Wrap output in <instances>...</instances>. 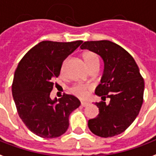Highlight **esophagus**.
Listing matches in <instances>:
<instances>
[{
  "mask_svg": "<svg viewBox=\"0 0 156 156\" xmlns=\"http://www.w3.org/2000/svg\"><path fill=\"white\" fill-rule=\"evenodd\" d=\"M89 105L88 102H86V101H81V105H82V106H83V107H86V106H87V105Z\"/></svg>",
  "mask_w": 156,
  "mask_h": 156,
  "instance_id": "obj_1",
  "label": "esophagus"
}]
</instances>
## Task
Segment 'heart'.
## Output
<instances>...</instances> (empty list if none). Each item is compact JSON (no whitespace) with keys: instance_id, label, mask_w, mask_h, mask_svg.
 <instances>
[{"instance_id":"1","label":"heart","mask_w":156,"mask_h":156,"mask_svg":"<svg viewBox=\"0 0 156 156\" xmlns=\"http://www.w3.org/2000/svg\"><path fill=\"white\" fill-rule=\"evenodd\" d=\"M83 58L84 59V62L86 65L87 68L90 69L91 68L95 67V66H99L100 65V59L99 57L96 53L92 51H87L83 55ZM64 65L63 64L61 66V73L63 72V69H64ZM90 90V87L87 85H84V84H74L70 87V91L75 95L77 97L83 98L87 96V91Z\"/></svg>"}]
</instances>
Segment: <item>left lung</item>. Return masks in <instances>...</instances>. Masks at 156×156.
<instances>
[{"label":"left lung","instance_id":"1","mask_svg":"<svg viewBox=\"0 0 156 156\" xmlns=\"http://www.w3.org/2000/svg\"><path fill=\"white\" fill-rule=\"evenodd\" d=\"M80 48L100 55L105 63L95 91L103 101L95 103L99 115L89 119V129L101 137L122 133L135 120L143 103L144 79L138 66L126 50L110 41H84ZM106 98L111 100L109 104L104 102Z\"/></svg>","mask_w":156,"mask_h":156}]
</instances>
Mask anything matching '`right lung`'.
<instances>
[{
	"mask_svg": "<svg viewBox=\"0 0 156 156\" xmlns=\"http://www.w3.org/2000/svg\"><path fill=\"white\" fill-rule=\"evenodd\" d=\"M83 41H43L28 51L19 63L12 83V95L23 123L36 135L55 138L67 131L69 117L80 105L73 95L50 97L63 61Z\"/></svg>",
	"mask_w": 156,
	"mask_h": 156,
	"instance_id": "add662e5",
	"label": "right lung"
}]
</instances>
